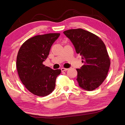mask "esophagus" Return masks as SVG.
<instances>
[{
  "mask_svg": "<svg viewBox=\"0 0 125 125\" xmlns=\"http://www.w3.org/2000/svg\"><path fill=\"white\" fill-rule=\"evenodd\" d=\"M68 70V68H61V71H62V72H65Z\"/></svg>",
  "mask_w": 125,
  "mask_h": 125,
  "instance_id": "34e87169",
  "label": "esophagus"
}]
</instances>
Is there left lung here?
<instances>
[{
	"label": "left lung",
	"mask_w": 125,
	"mask_h": 125,
	"mask_svg": "<svg viewBox=\"0 0 125 125\" xmlns=\"http://www.w3.org/2000/svg\"><path fill=\"white\" fill-rule=\"evenodd\" d=\"M63 33L83 60L84 65L77 69L79 86L87 91L95 89L106 79L110 65L105 45L98 36L82 29L68 30Z\"/></svg>",
	"instance_id": "left-lung-1"
}]
</instances>
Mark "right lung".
I'll use <instances>...</instances> for the list:
<instances>
[{
    "label": "right lung",
    "mask_w": 125,
    "mask_h": 125,
    "mask_svg": "<svg viewBox=\"0 0 125 125\" xmlns=\"http://www.w3.org/2000/svg\"><path fill=\"white\" fill-rule=\"evenodd\" d=\"M60 33L37 35L26 40L19 50L16 68L22 84L35 95L45 96L54 90L61 69L53 70L43 64L53 43Z\"/></svg>",
    "instance_id": "obj_1"
}]
</instances>
